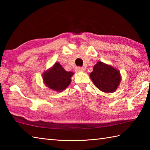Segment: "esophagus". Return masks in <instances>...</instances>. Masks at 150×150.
Instances as JSON below:
<instances>
[{
    "instance_id": "1",
    "label": "esophagus",
    "mask_w": 150,
    "mask_h": 150,
    "mask_svg": "<svg viewBox=\"0 0 150 150\" xmlns=\"http://www.w3.org/2000/svg\"><path fill=\"white\" fill-rule=\"evenodd\" d=\"M75 71L77 72H81V71H85V68H83V67H77L75 68Z\"/></svg>"
}]
</instances>
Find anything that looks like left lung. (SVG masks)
Here are the masks:
<instances>
[{
  "label": "left lung",
  "mask_w": 150,
  "mask_h": 150,
  "mask_svg": "<svg viewBox=\"0 0 150 150\" xmlns=\"http://www.w3.org/2000/svg\"><path fill=\"white\" fill-rule=\"evenodd\" d=\"M90 78L95 86L105 93L115 91L121 81L120 72L113 66L98 61L90 73Z\"/></svg>",
  "instance_id": "left-lung-1"
}]
</instances>
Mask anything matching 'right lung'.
I'll list each match as a JSON object with an SVG mask.
<instances>
[{
  "instance_id": "add662e5",
  "label": "right lung",
  "mask_w": 150,
  "mask_h": 150,
  "mask_svg": "<svg viewBox=\"0 0 150 150\" xmlns=\"http://www.w3.org/2000/svg\"><path fill=\"white\" fill-rule=\"evenodd\" d=\"M73 75L72 72L66 71L59 62H55L53 67L43 73L42 79L47 87L60 92L68 86Z\"/></svg>"
}]
</instances>
